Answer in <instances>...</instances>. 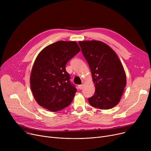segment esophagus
<instances>
[{"mask_svg": "<svg viewBox=\"0 0 151 151\" xmlns=\"http://www.w3.org/2000/svg\"><path fill=\"white\" fill-rule=\"evenodd\" d=\"M78 88L80 89V90L82 89L83 88V84H81V85H78Z\"/></svg>", "mask_w": 151, "mask_h": 151, "instance_id": "1", "label": "esophagus"}]
</instances>
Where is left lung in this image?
<instances>
[{"instance_id": "1", "label": "left lung", "mask_w": 151, "mask_h": 151, "mask_svg": "<svg viewBox=\"0 0 151 151\" xmlns=\"http://www.w3.org/2000/svg\"><path fill=\"white\" fill-rule=\"evenodd\" d=\"M88 62L95 84L94 95L88 99L89 104L100 109L116 106L126 86V75L115 52L106 43L97 40L79 42Z\"/></svg>"}]
</instances>
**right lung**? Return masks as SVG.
Returning <instances> with one entry per match:
<instances>
[{
  "instance_id": "right-lung-1",
  "label": "right lung",
  "mask_w": 151,
  "mask_h": 151,
  "mask_svg": "<svg viewBox=\"0 0 151 151\" xmlns=\"http://www.w3.org/2000/svg\"><path fill=\"white\" fill-rule=\"evenodd\" d=\"M80 51L75 42L58 41L38 54L32 69L30 88L38 104L55 112L68 106L76 89L67 72V63Z\"/></svg>"
}]
</instances>
